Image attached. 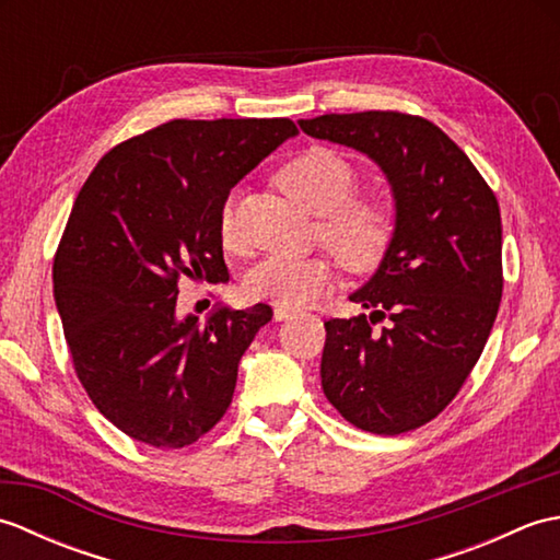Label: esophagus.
I'll list each match as a JSON object with an SVG mask.
<instances>
[{
  "label": "esophagus",
  "mask_w": 560,
  "mask_h": 560,
  "mask_svg": "<svg viewBox=\"0 0 560 560\" xmlns=\"http://www.w3.org/2000/svg\"><path fill=\"white\" fill-rule=\"evenodd\" d=\"M295 315H299V311H293V307H283V305L273 307V319H277V323H283V319H291Z\"/></svg>",
  "instance_id": "34e87169"
}]
</instances>
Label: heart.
<instances>
[{"label": "heart", "mask_w": 560, "mask_h": 560, "mask_svg": "<svg viewBox=\"0 0 560 560\" xmlns=\"http://www.w3.org/2000/svg\"><path fill=\"white\" fill-rule=\"evenodd\" d=\"M279 183L301 205L319 213V237L351 271H371L387 255L395 219L383 201L353 197L355 173L337 151L311 147L279 171ZM225 245H235L237 225L233 201L219 217ZM335 283V265L325 255H269L249 269L245 291L249 299L283 307H301Z\"/></svg>", "instance_id": "heart-1"}]
</instances>
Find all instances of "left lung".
<instances>
[{
    "label": "left lung",
    "instance_id": "obj_1",
    "mask_svg": "<svg viewBox=\"0 0 560 560\" xmlns=\"http://www.w3.org/2000/svg\"><path fill=\"white\" fill-rule=\"evenodd\" d=\"M299 125L371 159L395 199L387 255L349 295L371 315L325 323V397L361 431H413L455 399L491 335L503 295L501 209L467 153L423 117L329 113ZM377 318L390 325L375 330Z\"/></svg>",
    "mask_w": 560,
    "mask_h": 560
}]
</instances>
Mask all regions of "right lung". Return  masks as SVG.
Here are the masks:
<instances>
[{"instance_id": "add662e5", "label": "right lung", "mask_w": 560, "mask_h": 560, "mask_svg": "<svg viewBox=\"0 0 560 560\" xmlns=\"http://www.w3.org/2000/svg\"><path fill=\"white\" fill-rule=\"evenodd\" d=\"M287 117L171 120L105 153L57 247V313L77 375L113 425L185 447L231 407L237 363L271 307L177 317V281H229L219 217L231 189L283 141Z\"/></svg>"}]
</instances>
